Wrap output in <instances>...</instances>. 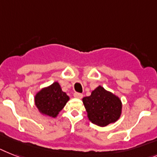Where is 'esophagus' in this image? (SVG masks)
Masks as SVG:
<instances>
[{"mask_svg":"<svg viewBox=\"0 0 157 157\" xmlns=\"http://www.w3.org/2000/svg\"><path fill=\"white\" fill-rule=\"evenodd\" d=\"M74 96L75 97V98H78V99H82L83 95H82V94H81V93L76 92V93H75V94H74Z\"/></svg>","mask_w":157,"mask_h":157,"instance_id":"esophagus-1","label":"esophagus"}]
</instances>
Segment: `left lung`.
Instances as JSON below:
<instances>
[{
    "label": "left lung",
    "mask_w": 157,
    "mask_h": 157,
    "mask_svg": "<svg viewBox=\"0 0 157 157\" xmlns=\"http://www.w3.org/2000/svg\"><path fill=\"white\" fill-rule=\"evenodd\" d=\"M82 102L90 121L98 126L115 123L121 114L120 99L101 86L93 90L90 96L84 97Z\"/></svg>",
    "instance_id": "8db88e82"
}]
</instances>
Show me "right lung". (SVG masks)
<instances>
[{"label":"right lung","mask_w":157,"mask_h":157,"mask_svg":"<svg viewBox=\"0 0 157 157\" xmlns=\"http://www.w3.org/2000/svg\"><path fill=\"white\" fill-rule=\"evenodd\" d=\"M69 96L62 90L58 82L43 88L35 96V104L41 113L51 117H56L62 111Z\"/></svg>","instance_id":"right-lung-1"}]
</instances>
